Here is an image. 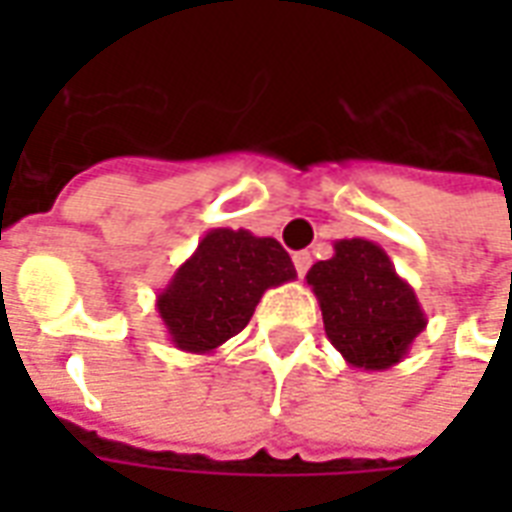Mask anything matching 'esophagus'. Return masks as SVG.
I'll return each instance as SVG.
<instances>
[{
	"instance_id": "34e87169",
	"label": "esophagus",
	"mask_w": 512,
	"mask_h": 512,
	"mask_svg": "<svg viewBox=\"0 0 512 512\" xmlns=\"http://www.w3.org/2000/svg\"><path fill=\"white\" fill-rule=\"evenodd\" d=\"M293 266H296V271H299V277H304L312 266L310 252H296V255H293Z\"/></svg>"
}]
</instances>
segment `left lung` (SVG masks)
Returning <instances> with one entry per match:
<instances>
[{
	"label": "left lung",
	"mask_w": 512,
	"mask_h": 512,
	"mask_svg": "<svg viewBox=\"0 0 512 512\" xmlns=\"http://www.w3.org/2000/svg\"><path fill=\"white\" fill-rule=\"evenodd\" d=\"M323 329L356 370H389L408 356L428 318L384 249L365 238L334 241V255L307 271Z\"/></svg>",
	"instance_id": "obj_1"
}]
</instances>
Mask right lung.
Here are the masks:
<instances>
[{"mask_svg":"<svg viewBox=\"0 0 512 512\" xmlns=\"http://www.w3.org/2000/svg\"><path fill=\"white\" fill-rule=\"evenodd\" d=\"M296 279L277 238L216 227L180 263L156 296L169 343L186 354H213L244 329L268 288Z\"/></svg>","mask_w":512,"mask_h":512,"instance_id":"1","label":"right lung"}]
</instances>
